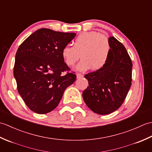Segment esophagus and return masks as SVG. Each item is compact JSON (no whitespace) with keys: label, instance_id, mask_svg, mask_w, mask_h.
I'll return each instance as SVG.
<instances>
[{"label":"esophagus","instance_id":"34e87169","mask_svg":"<svg viewBox=\"0 0 152 152\" xmlns=\"http://www.w3.org/2000/svg\"><path fill=\"white\" fill-rule=\"evenodd\" d=\"M83 76L82 75V74H80V73H77V74H76V78H77V79L82 78Z\"/></svg>","mask_w":152,"mask_h":152}]
</instances>
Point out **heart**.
<instances>
[{"label": "heart", "instance_id": "b5f03b06", "mask_svg": "<svg viewBox=\"0 0 152 152\" xmlns=\"http://www.w3.org/2000/svg\"><path fill=\"white\" fill-rule=\"evenodd\" d=\"M110 53L108 38L96 31L83 32L76 38L73 46L66 45L62 49L61 55L68 66L74 65L80 59L82 61L76 66V69L86 71L92 68L98 70L107 63Z\"/></svg>", "mask_w": 152, "mask_h": 152}]
</instances>
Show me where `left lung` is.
Listing matches in <instances>:
<instances>
[{"label":"left lung","mask_w":152,"mask_h":152,"mask_svg":"<svg viewBox=\"0 0 152 152\" xmlns=\"http://www.w3.org/2000/svg\"><path fill=\"white\" fill-rule=\"evenodd\" d=\"M108 41V62L102 69L86 74L89 86L82 93L86 105L101 115L109 114L120 107L132 81L133 64L125 48L114 37Z\"/></svg>","instance_id":"1"}]
</instances>
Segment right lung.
Listing matches in <instances>:
<instances>
[{
    "label": "right lung",
    "mask_w": 152,
    "mask_h": 152,
    "mask_svg": "<svg viewBox=\"0 0 152 152\" xmlns=\"http://www.w3.org/2000/svg\"><path fill=\"white\" fill-rule=\"evenodd\" d=\"M76 35L42 28L19 46L14 76L19 94L32 111L40 114L52 111L75 82L76 74L69 72L61 51Z\"/></svg>",
    "instance_id": "add662e5"
}]
</instances>
